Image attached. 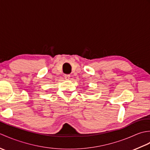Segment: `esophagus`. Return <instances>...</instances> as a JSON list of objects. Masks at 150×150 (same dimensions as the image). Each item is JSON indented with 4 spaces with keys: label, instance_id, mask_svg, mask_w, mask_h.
Returning <instances> with one entry per match:
<instances>
[{
    "label": "esophagus",
    "instance_id": "esophagus-1",
    "mask_svg": "<svg viewBox=\"0 0 150 150\" xmlns=\"http://www.w3.org/2000/svg\"><path fill=\"white\" fill-rule=\"evenodd\" d=\"M64 78H65L66 80H69V78H70V75H68V74H66V75H64Z\"/></svg>",
    "mask_w": 150,
    "mask_h": 150
}]
</instances>
